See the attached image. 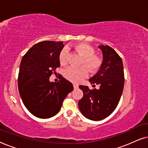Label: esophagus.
<instances>
[{"mask_svg": "<svg viewBox=\"0 0 148 148\" xmlns=\"http://www.w3.org/2000/svg\"><path fill=\"white\" fill-rule=\"evenodd\" d=\"M73 88H74V89L77 88H78V86H77V85H76V84H73Z\"/></svg>", "mask_w": 148, "mask_h": 148, "instance_id": "1", "label": "esophagus"}]
</instances>
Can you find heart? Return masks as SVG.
<instances>
[{
  "label": "heart",
  "mask_w": 148,
  "mask_h": 148,
  "mask_svg": "<svg viewBox=\"0 0 148 148\" xmlns=\"http://www.w3.org/2000/svg\"><path fill=\"white\" fill-rule=\"evenodd\" d=\"M75 50L83 57L81 62L82 67L75 69L69 67L64 71V75L66 79L73 83H79L87 77L88 75V71L91 73H95L100 69L102 61L99 56L95 54V50L92 46L86 43H80L75 46ZM68 50L63 48L60 52L58 59L60 63L64 65L67 63Z\"/></svg>",
  "instance_id": "obj_1"
}]
</instances>
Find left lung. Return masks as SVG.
<instances>
[{
  "instance_id": "obj_1",
  "label": "left lung",
  "mask_w": 148,
  "mask_h": 148,
  "mask_svg": "<svg viewBox=\"0 0 148 148\" xmlns=\"http://www.w3.org/2000/svg\"><path fill=\"white\" fill-rule=\"evenodd\" d=\"M102 51L103 62L99 71L90 82L99 85L100 89L90 90L79 86L84 96L79 101L81 112L87 119L100 121L114 112L120 101L125 84L124 70L120 56L109 46H98Z\"/></svg>"
}]
</instances>
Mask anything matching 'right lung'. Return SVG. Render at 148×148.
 <instances>
[{
	"label": "right lung",
	"instance_id": "obj_1",
	"mask_svg": "<svg viewBox=\"0 0 148 148\" xmlns=\"http://www.w3.org/2000/svg\"><path fill=\"white\" fill-rule=\"evenodd\" d=\"M62 42L43 41L34 45L22 58L18 75V88L24 105L34 116L48 119L59 112L73 84L60 75L57 83L50 82L60 66Z\"/></svg>",
	"mask_w": 148,
	"mask_h": 148
}]
</instances>
